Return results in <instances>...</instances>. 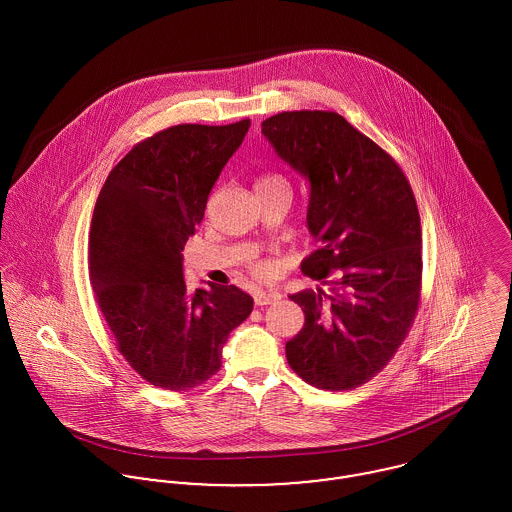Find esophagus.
Returning <instances> with one entry per match:
<instances>
[{
    "mask_svg": "<svg viewBox=\"0 0 512 512\" xmlns=\"http://www.w3.org/2000/svg\"><path fill=\"white\" fill-rule=\"evenodd\" d=\"M282 299V293L278 290H260V292L254 295V303L258 307H264V305H270V303H276Z\"/></svg>",
    "mask_w": 512,
    "mask_h": 512,
    "instance_id": "1",
    "label": "esophagus"
}]
</instances>
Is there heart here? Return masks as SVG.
Instances as JSON below:
<instances>
[{
  "instance_id": "1",
  "label": "heart",
  "mask_w": 512,
  "mask_h": 512,
  "mask_svg": "<svg viewBox=\"0 0 512 512\" xmlns=\"http://www.w3.org/2000/svg\"><path fill=\"white\" fill-rule=\"evenodd\" d=\"M272 181H284L282 177H276V175H268V177H262L256 185H264V183H272ZM254 272H256V276H270L272 274V266L270 264H256V268H254Z\"/></svg>"
}]
</instances>
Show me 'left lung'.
<instances>
[{"mask_svg": "<svg viewBox=\"0 0 512 512\" xmlns=\"http://www.w3.org/2000/svg\"><path fill=\"white\" fill-rule=\"evenodd\" d=\"M262 134L307 181L317 250L301 272L326 286L290 295L305 323L286 343L288 363L315 388H357L392 359L418 311L414 193L394 159L335 112H282Z\"/></svg>", "mask_w": 512, "mask_h": 512, "instance_id": "obj_1", "label": "left lung"}]
</instances>
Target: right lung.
<instances>
[{
  "label": "right lung",
  "mask_w": 512,
  "mask_h": 512,
  "mask_svg": "<svg viewBox=\"0 0 512 512\" xmlns=\"http://www.w3.org/2000/svg\"><path fill=\"white\" fill-rule=\"evenodd\" d=\"M250 120L181 124L134 147L108 175L90 224V284L118 349L165 390H191L220 368L252 311L236 286L187 290L183 246Z\"/></svg>",
  "instance_id": "right-lung-1"
}]
</instances>
